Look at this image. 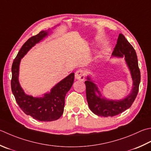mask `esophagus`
Wrapping results in <instances>:
<instances>
[{"instance_id":"esophagus-1","label":"esophagus","mask_w":151,"mask_h":151,"mask_svg":"<svg viewBox=\"0 0 151 151\" xmlns=\"http://www.w3.org/2000/svg\"><path fill=\"white\" fill-rule=\"evenodd\" d=\"M75 78L77 81H84V74L82 70H78L75 73Z\"/></svg>"}]
</instances>
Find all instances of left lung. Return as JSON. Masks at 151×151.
Segmentation results:
<instances>
[{
    "label": "left lung",
    "instance_id": "8db88e82",
    "mask_svg": "<svg viewBox=\"0 0 151 151\" xmlns=\"http://www.w3.org/2000/svg\"><path fill=\"white\" fill-rule=\"evenodd\" d=\"M112 57L124 58V60L132 78V88L131 92L122 99H109L103 96L93 76L90 74L88 75L85 84L88 107L97 116H114L122 113L131 107L139 91L141 75L137 54L134 48L122 34H119L117 44L112 53Z\"/></svg>",
    "mask_w": 151,
    "mask_h": 151
}]
</instances>
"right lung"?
I'll return each mask as SVG.
<instances>
[{"label": "right lung", "mask_w": 151, "mask_h": 151, "mask_svg": "<svg viewBox=\"0 0 151 151\" xmlns=\"http://www.w3.org/2000/svg\"><path fill=\"white\" fill-rule=\"evenodd\" d=\"M58 25L48 30L40 31L38 35L31 37L23 44L14 60L12 66L11 88L16 101L21 109L31 116L42 122H50L60 119L63 113L65 97L71 88L75 78L72 73L53 86L50 91L42 96L34 97L25 93L19 81V65L22 59L37 44L52 33V30Z\"/></svg>", "instance_id": "obj_1"}]
</instances>
